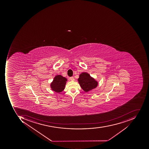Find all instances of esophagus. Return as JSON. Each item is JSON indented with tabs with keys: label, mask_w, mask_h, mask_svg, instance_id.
<instances>
[{
	"label": "esophagus",
	"mask_w": 149,
	"mask_h": 149,
	"mask_svg": "<svg viewBox=\"0 0 149 149\" xmlns=\"http://www.w3.org/2000/svg\"><path fill=\"white\" fill-rule=\"evenodd\" d=\"M70 80H71V81H74V80H75V79H74V77H70Z\"/></svg>",
	"instance_id": "34e87169"
}]
</instances>
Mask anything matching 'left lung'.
Returning <instances> with one entry per match:
<instances>
[{
    "instance_id": "obj_1",
    "label": "left lung",
    "mask_w": 149,
    "mask_h": 149,
    "mask_svg": "<svg viewBox=\"0 0 149 149\" xmlns=\"http://www.w3.org/2000/svg\"><path fill=\"white\" fill-rule=\"evenodd\" d=\"M78 81L81 87L86 92L95 88L97 85V82L86 72L81 73Z\"/></svg>"
}]
</instances>
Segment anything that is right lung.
I'll list each match as a JSON object with an SVG mask.
<instances>
[{
    "mask_svg": "<svg viewBox=\"0 0 149 149\" xmlns=\"http://www.w3.org/2000/svg\"><path fill=\"white\" fill-rule=\"evenodd\" d=\"M67 81L66 78L61 75H57L51 84L52 90L57 93H60L64 90Z\"/></svg>",
    "mask_w": 149,
    "mask_h": 149,
    "instance_id": "right-lung-1",
    "label": "right lung"
}]
</instances>
